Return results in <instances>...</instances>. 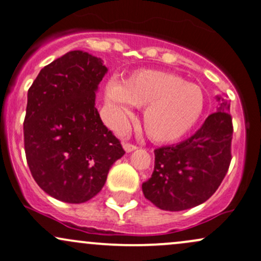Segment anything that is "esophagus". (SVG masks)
Returning <instances> with one entry per match:
<instances>
[{
  "label": "esophagus",
  "instance_id": "obj_1",
  "mask_svg": "<svg viewBox=\"0 0 261 261\" xmlns=\"http://www.w3.org/2000/svg\"><path fill=\"white\" fill-rule=\"evenodd\" d=\"M123 148L127 152H130V151H134V150L137 149V145H134V144H130V143H123Z\"/></svg>",
  "mask_w": 261,
  "mask_h": 261
}]
</instances>
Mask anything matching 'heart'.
<instances>
[{"label": "heart", "mask_w": 261, "mask_h": 261, "mask_svg": "<svg viewBox=\"0 0 261 261\" xmlns=\"http://www.w3.org/2000/svg\"><path fill=\"white\" fill-rule=\"evenodd\" d=\"M106 101L116 121L123 123L129 107H144L142 123L145 133L158 143L180 139L198 123L205 109L203 89L183 76L162 70H138L124 83L111 81Z\"/></svg>", "instance_id": "b5f03b06"}]
</instances>
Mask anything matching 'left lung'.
Segmentation results:
<instances>
[{
	"mask_svg": "<svg viewBox=\"0 0 261 261\" xmlns=\"http://www.w3.org/2000/svg\"><path fill=\"white\" fill-rule=\"evenodd\" d=\"M217 111L191 138L154 150L151 177L143 183L144 197L159 209H191L209 199L221 185L232 160L233 124L226 96H217Z\"/></svg>",
	"mask_w": 261,
	"mask_h": 261,
	"instance_id": "8db88e82",
	"label": "left lung"
}]
</instances>
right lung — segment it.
Masks as SVG:
<instances>
[{
  "label": "right lung",
  "mask_w": 261,
  "mask_h": 261,
  "mask_svg": "<svg viewBox=\"0 0 261 261\" xmlns=\"http://www.w3.org/2000/svg\"><path fill=\"white\" fill-rule=\"evenodd\" d=\"M106 72L100 58L70 51L40 70L28 90V166L40 188L64 203L94 198L125 152L95 107V91Z\"/></svg>",
  "instance_id": "right-lung-1"
}]
</instances>
